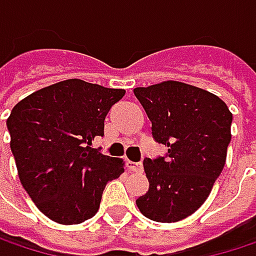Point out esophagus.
Segmentation results:
<instances>
[{"label":"esophagus","mask_w":256,"mask_h":256,"mask_svg":"<svg viewBox=\"0 0 256 256\" xmlns=\"http://www.w3.org/2000/svg\"><path fill=\"white\" fill-rule=\"evenodd\" d=\"M128 168L132 172H140L142 170V163L140 162H128Z\"/></svg>","instance_id":"esophagus-1"}]
</instances>
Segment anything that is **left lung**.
<instances>
[{"mask_svg": "<svg viewBox=\"0 0 256 256\" xmlns=\"http://www.w3.org/2000/svg\"><path fill=\"white\" fill-rule=\"evenodd\" d=\"M156 142L164 156L144 158L148 191L136 200L142 215L176 222L194 214L221 175L231 140L232 114L218 96L179 81L136 87Z\"/></svg>", "mask_w": 256, "mask_h": 256, "instance_id": "obj_1", "label": "left lung"}]
</instances>
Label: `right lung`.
<instances>
[{
  "mask_svg": "<svg viewBox=\"0 0 256 256\" xmlns=\"http://www.w3.org/2000/svg\"><path fill=\"white\" fill-rule=\"evenodd\" d=\"M123 88L82 80L44 87L12 111L7 128L20 182L52 221L71 226L94 216L105 185L124 172L120 158L92 148Z\"/></svg>",
  "mask_w": 256,
  "mask_h": 256,
  "instance_id": "right-lung-1",
  "label": "right lung"
}]
</instances>
